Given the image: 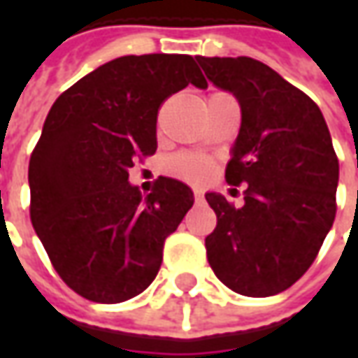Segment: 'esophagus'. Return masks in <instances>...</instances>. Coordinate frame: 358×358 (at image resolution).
Wrapping results in <instances>:
<instances>
[{
  "instance_id": "obj_1",
  "label": "esophagus",
  "mask_w": 358,
  "mask_h": 358,
  "mask_svg": "<svg viewBox=\"0 0 358 358\" xmlns=\"http://www.w3.org/2000/svg\"><path fill=\"white\" fill-rule=\"evenodd\" d=\"M193 197H195V203H203V201H205V197H203V193H201V191H195V195H193Z\"/></svg>"
}]
</instances>
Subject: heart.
<instances>
[{"mask_svg": "<svg viewBox=\"0 0 358 358\" xmlns=\"http://www.w3.org/2000/svg\"><path fill=\"white\" fill-rule=\"evenodd\" d=\"M165 169L169 175L193 183V185H201L205 181H209V177L213 175V163L211 159L197 155V153H179L167 159Z\"/></svg>", "mask_w": 358, "mask_h": 358, "instance_id": "heart-1", "label": "heart"}]
</instances>
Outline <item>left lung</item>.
Returning <instances> with one entry per match:
<instances>
[{"instance_id":"obj_1","label":"left lung","mask_w":358,"mask_h":358,"mask_svg":"<svg viewBox=\"0 0 358 358\" xmlns=\"http://www.w3.org/2000/svg\"><path fill=\"white\" fill-rule=\"evenodd\" d=\"M197 62L239 101L225 179L247 183L243 207L205 195L217 215L205 239L209 265L239 295H277L307 273L335 221L338 159L331 133L319 105L265 63L203 55Z\"/></svg>"}]
</instances>
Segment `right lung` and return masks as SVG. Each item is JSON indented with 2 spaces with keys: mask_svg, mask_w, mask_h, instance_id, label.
Wrapping results in <instances>:
<instances>
[{
  "mask_svg": "<svg viewBox=\"0 0 358 358\" xmlns=\"http://www.w3.org/2000/svg\"><path fill=\"white\" fill-rule=\"evenodd\" d=\"M189 83L207 87L191 55H125L81 77L49 109L29 159V215L77 295L123 303L157 277L193 191L159 177L143 197L129 169L157 151L159 109Z\"/></svg>",
  "mask_w": 358,
  "mask_h": 358,
  "instance_id": "add662e5",
  "label": "right lung"
}]
</instances>
